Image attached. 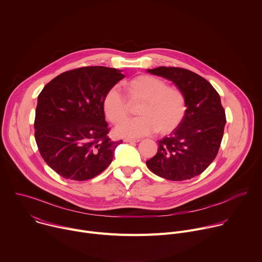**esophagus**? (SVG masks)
<instances>
[{"instance_id": "1", "label": "esophagus", "mask_w": 262, "mask_h": 262, "mask_svg": "<svg viewBox=\"0 0 262 262\" xmlns=\"http://www.w3.org/2000/svg\"><path fill=\"white\" fill-rule=\"evenodd\" d=\"M139 141H140L139 139H124V142H126V143H136Z\"/></svg>"}]
</instances>
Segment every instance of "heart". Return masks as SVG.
I'll use <instances>...</instances> for the list:
<instances>
[{
  "label": "heart",
  "instance_id": "obj_1",
  "mask_svg": "<svg viewBox=\"0 0 262 262\" xmlns=\"http://www.w3.org/2000/svg\"><path fill=\"white\" fill-rule=\"evenodd\" d=\"M125 95L130 103L140 102L137 113L140 117L123 122L116 130L123 138H139L158 132L167 135L176 129L186 113V98L176 86H167L166 82L150 74H140L123 84ZM106 118L119 124L128 116L129 104L117 89L108 90L102 100Z\"/></svg>",
  "mask_w": 262,
  "mask_h": 262
}]
</instances>
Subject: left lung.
<instances>
[{"instance_id":"1","label":"left lung","mask_w":262,"mask_h":262,"mask_svg":"<svg viewBox=\"0 0 262 262\" xmlns=\"http://www.w3.org/2000/svg\"><path fill=\"white\" fill-rule=\"evenodd\" d=\"M147 71L180 88L188 107L180 125L159 141L157 155L146 165L168 180L198 176L215 159L223 139L226 115L220 95L208 81L188 69L161 66Z\"/></svg>"}]
</instances>
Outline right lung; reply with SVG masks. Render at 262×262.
<instances>
[{
	"mask_svg": "<svg viewBox=\"0 0 262 262\" xmlns=\"http://www.w3.org/2000/svg\"><path fill=\"white\" fill-rule=\"evenodd\" d=\"M123 78L116 68H76L59 74L38 95L35 140L45 162L60 176L88 180L113 161L122 141L107 136L102 100Z\"/></svg>",
	"mask_w": 262,
	"mask_h": 262,
	"instance_id": "1",
	"label": "right lung"
}]
</instances>
